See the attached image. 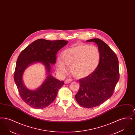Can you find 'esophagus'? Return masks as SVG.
Here are the masks:
<instances>
[{
  "instance_id": "1",
  "label": "esophagus",
  "mask_w": 135,
  "mask_h": 135,
  "mask_svg": "<svg viewBox=\"0 0 135 135\" xmlns=\"http://www.w3.org/2000/svg\"><path fill=\"white\" fill-rule=\"evenodd\" d=\"M72 79H70V78H68V79H66V80H65V84H68V83H70V82L72 81Z\"/></svg>"
}]
</instances>
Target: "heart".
<instances>
[{"instance_id":"heart-1","label":"heart","mask_w":135,"mask_h":135,"mask_svg":"<svg viewBox=\"0 0 135 135\" xmlns=\"http://www.w3.org/2000/svg\"><path fill=\"white\" fill-rule=\"evenodd\" d=\"M100 52L95 45L76 43L65 50L61 59L57 61L58 70L62 73L70 66L71 73L77 78H84L93 73L98 67L100 60Z\"/></svg>"}]
</instances>
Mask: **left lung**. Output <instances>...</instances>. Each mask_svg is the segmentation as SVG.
Wrapping results in <instances>:
<instances>
[{
    "mask_svg": "<svg viewBox=\"0 0 135 135\" xmlns=\"http://www.w3.org/2000/svg\"><path fill=\"white\" fill-rule=\"evenodd\" d=\"M98 46L101 57L95 71L88 77L79 80L80 88L75 99L86 108L96 107L112 96L119 79L118 60L115 53L99 38L91 39Z\"/></svg>",
    "mask_w": 135,
    "mask_h": 135,
    "instance_id": "obj_1",
    "label": "left lung"
}]
</instances>
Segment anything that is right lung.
<instances>
[{
  "label": "right lung",
  "instance_id": "obj_1",
  "mask_svg": "<svg viewBox=\"0 0 135 135\" xmlns=\"http://www.w3.org/2000/svg\"><path fill=\"white\" fill-rule=\"evenodd\" d=\"M67 43L68 41L63 40L51 41L39 39L20 53L16 62L14 80L21 98L32 108L42 109L50 105L55 100L59 90L64 84L63 81L55 78L50 73L51 64L56 63L58 51ZM36 62L44 64L49 75L38 89L32 91L26 88L22 82V76L26 68Z\"/></svg>",
  "mask_w": 135,
  "mask_h": 135
}]
</instances>
